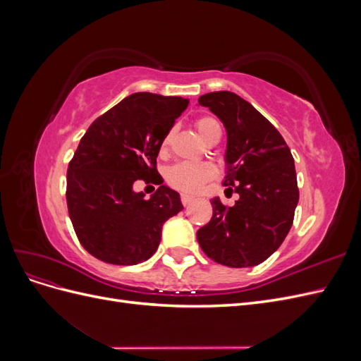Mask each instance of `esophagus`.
<instances>
[{
	"label": "esophagus",
	"mask_w": 361,
	"mask_h": 361,
	"mask_svg": "<svg viewBox=\"0 0 361 361\" xmlns=\"http://www.w3.org/2000/svg\"><path fill=\"white\" fill-rule=\"evenodd\" d=\"M192 199H194L192 195H190V194H187V192H182V194H180V202H182L183 206H187L188 203H191Z\"/></svg>",
	"instance_id": "esophagus-1"
}]
</instances>
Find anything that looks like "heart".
Wrapping results in <instances>:
<instances>
[{"label":"heart","mask_w":361,"mask_h":361,"mask_svg":"<svg viewBox=\"0 0 361 361\" xmlns=\"http://www.w3.org/2000/svg\"><path fill=\"white\" fill-rule=\"evenodd\" d=\"M200 137L206 141L216 133H221V128L218 125L216 120L212 117H200L195 122ZM171 138V130L162 138L161 150H166ZM215 170L209 164L202 162H178L167 170V182L173 188H178L182 191L195 192L199 191L203 185L214 178Z\"/></svg>","instance_id":"obj_1"}]
</instances>
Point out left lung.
<instances>
[{"instance_id": "left-lung-1", "label": "left lung", "mask_w": 361, "mask_h": 361, "mask_svg": "<svg viewBox=\"0 0 361 361\" xmlns=\"http://www.w3.org/2000/svg\"><path fill=\"white\" fill-rule=\"evenodd\" d=\"M221 120L227 133L223 185L238 192L233 206L212 199L211 221L197 232L207 257L231 268L267 260L289 233L300 191L295 164L279 130L250 102L232 92L199 97Z\"/></svg>"}]
</instances>
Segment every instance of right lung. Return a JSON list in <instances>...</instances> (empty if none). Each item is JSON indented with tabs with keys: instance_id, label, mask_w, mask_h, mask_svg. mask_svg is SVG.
<instances>
[{
	"instance_id": "right-lung-1",
	"label": "right lung",
	"mask_w": 361,
	"mask_h": 361,
	"mask_svg": "<svg viewBox=\"0 0 361 361\" xmlns=\"http://www.w3.org/2000/svg\"><path fill=\"white\" fill-rule=\"evenodd\" d=\"M190 101L134 93L87 129L68 167L66 200L81 245L113 265H137L155 253L162 224L183 209L179 194L161 185L149 201L137 180L157 181L162 138ZM152 178H150L149 176Z\"/></svg>"
}]
</instances>
